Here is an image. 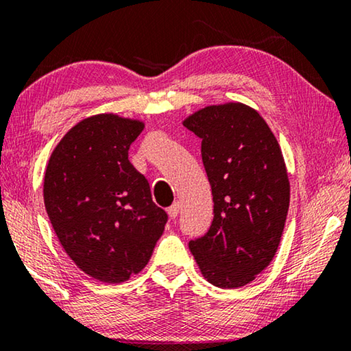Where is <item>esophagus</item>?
I'll list each match as a JSON object with an SVG mask.
<instances>
[{
  "instance_id": "1",
  "label": "esophagus",
  "mask_w": 351,
  "mask_h": 351,
  "mask_svg": "<svg viewBox=\"0 0 351 351\" xmlns=\"http://www.w3.org/2000/svg\"><path fill=\"white\" fill-rule=\"evenodd\" d=\"M167 213H169L170 219H176L178 214H180V205H178V203H175V205H171L169 209H167Z\"/></svg>"
}]
</instances>
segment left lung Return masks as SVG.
Returning a JSON list of instances; mask_svg holds the SVG:
<instances>
[{
    "label": "left lung",
    "mask_w": 351,
    "mask_h": 351,
    "mask_svg": "<svg viewBox=\"0 0 351 351\" xmlns=\"http://www.w3.org/2000/svg\"><path fill=\"white\" fill-rule=\"evenodd\" d=\"M202 140L214 219L189 249L209 284L238 289L274 258L290 205V182L274 134L258 112L230 102L184 123Z\"/></svg>",
    "instance_id": "left-lung-1"
}]
</instances>
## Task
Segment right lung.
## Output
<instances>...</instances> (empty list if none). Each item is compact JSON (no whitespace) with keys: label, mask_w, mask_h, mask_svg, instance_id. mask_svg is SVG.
<instances>
[{"label":"right lung","mask_w":351,"mask_h":351,"mask_svg":"<svg viewBox=\"0 0 351 351\" xmlns=\"http://www.w3.org/2000/svg\"><path fill=\"white\" fill-rule=\"evenodd\" d=\"M142 130V121L118 114L83 119L45 170L44 202L56 237L83 273L106 284L145 268L169 219L128 159Z\"/></svg>","instance_id":"1"}]
</instances>
